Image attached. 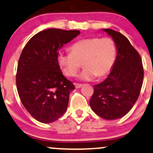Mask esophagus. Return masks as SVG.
<instances>
[{"label":"esophagus","instance_id":"34e87169","mask_svg":"<svg viewBox=\"0 0 153 153\" xmlns=\"http://www.w3.org/2000/svg\"><path fill=\"white\" fill-rule=\"evenodd\" d=\"M74 85H75V88H81L82 86V84H80V83H76V82H75Z\"/></svg>","mask_w":153,"mask_h":153}]
</instances>
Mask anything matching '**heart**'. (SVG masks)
Returning a JSON list of instances; mask_svg holds the SVG:
<instances>
[{
  "label": "heart",
  "mask_w": 153,
  "mask_h": 153,
  "mask_svg": "<svg viewBox=\"0 0 153 153\" xmlns=\"http://www.w3.org/2000/svg\"><path fill=\"white\" fill-rule=\"evenodd\" d=\"M71 53H60L58 63L68 77L76 75L82 63L85 68L80 77L90 80L105 76L111 71L116 57V46L113 40L105 38H85L70 47Z\"/></svg>",
  "instance_id": "1"
}]
</instances>
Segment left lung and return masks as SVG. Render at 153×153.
Wrapping results in <instances>:
<instances>
[{
  "instance_id": "obj_1",
  "label": "left lung",
  "mask_w": 153,
  "mask_h": 153,
  "mask_svg": "<svg viewBox=\"0 0 153 153\" xmlns=\"http://www.w3.org/2000/svg\"><path fill=\"white\" fill-rule=\"evenodd\" d=\"M104 30L116 44L117 58L108 78L94 85L90 105L98 116L115 120L126 115L137 101L144 70L140 56L126 36L112 29Z\"/></svg>"
}]
</instances>
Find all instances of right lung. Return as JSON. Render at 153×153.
<instances>
[{
  "label": "right lung",
  "instance_id": "add662e5",
  "mask_svg": "<svg viewBox=\"0 0 153 153\" xmlns=\"http://www.w3.org/2000/svg\"><path fill=\"white\" fill-rule=\"evenodd\" d=\"M80 30L50 28L28 40L22 51L16 73V86L21 102L33 117L50 123L67 110L73 82L62 75L58 51Z\"/></svg>",
  "mask_w": 153,
  "mask_h": 153
}]
</instances>
